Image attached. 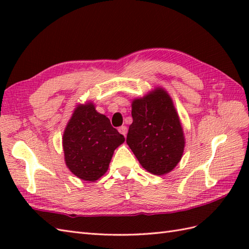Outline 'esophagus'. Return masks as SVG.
Here are the masks:
<instances>
[{
  "mask_svg": "<svg viewBox=\"0 0 249 249\" xmlns=\"http://www.w3.org/2000/svg\"><path fill=\"white\" fill-rule=\"evenodd\" d=\"M119 131L120 134L126 136V134H127V127L126 126H121V127H119Z\"/></svg>",
  "mask_w": 249,
  "mask_h": 249,
  "instance_id": "esophagus-1",
  "label": "esophagus"
}]
</instances>
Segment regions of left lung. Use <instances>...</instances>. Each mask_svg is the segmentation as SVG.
<instances>
[{"label": "left lung", "mask_w": 249, "mask_h": 249, "mask_svg": "<svg viewBox=\"0 0 249 249\" xmlns=\"http://www.w3.org/2000/svg\"><path fill=\"white\" fill-rule=\"evenodd\" d=\"M133 123L126 142L141 166L162 176L170 172L181 160L184 151L183 128L172 99L162 89L131 105Z\"/></svg>", "instance_id": "1"}]
</instances>
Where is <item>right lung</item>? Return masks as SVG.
I'll use <instances>...</instances> for the list:
<instances>
[{"label": "right lung", "mask_w": 249, "mask_h": 249, "mask_svg": "<svg viewBox=\"0 0 249 249\" xmlns=\"http://www.w3.org/2000/svg\"><path fill=\"white\" fill-rule=\"evenodd\" d=\"M124 141L93 104L78 106L63 135L66 165L83 181H96L108 170L114 150Z\"/></svg>", "instance_id": "add662e5"}]
</instances>
